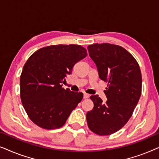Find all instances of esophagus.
<instances>
[{
	"mask_svg": "<svg viewBox=\"0 0 159 159\" xmlns=\"http://www.w3.org/2000/svg\"><path fill=\"white\" fill-rule=\"evenodd\" d=\"M90 95L88 93H84V98H89Z\"/></svg>",
	"mask_w": 159,
	"mask_h": 159,
	"instance_id": "34e87169",
	"label": "esophagus"
}]
</instances>
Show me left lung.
<instances>
[{
    "label": "left lung",
    "mask_w": 159,
    "mask_h": 159,
    "mask_svg": "<svg viewBox=\"0 0 159 159\" xmlns=\"http://www.w3.org/2000/svg\"><path fill=\"white\" fill-rule=\"evenodd\" d=\"M89 56L96 64L100 79L108 82L105 103L91 95L94 107L86 114L89 129L98 135L119 131L132 116L142 91L138 63L124 48L110 43L88 45Z\"/></svg>",
    "instance_id": "left-lung-1"
}]
</instances>
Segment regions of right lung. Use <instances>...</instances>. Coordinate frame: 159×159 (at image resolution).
<instances>
[{
  "mask_svg": "<svg viewBox=\"0 0 159 159\" xmlns=\"http://www.w3.org/2000/svg\"><path fill=\"white\" fill-rule=\"evenodd\" d=\"M79 45H50L28 58L20 76V97L30 119L45 129L61 127L83 98V93L62 88L76 63L85 58Z\"/></svg>",
  "mask_w": 159,
  "mask_h": 159,
  "instance_id": "1",
  "label": "right lung"
}]
</instances>
